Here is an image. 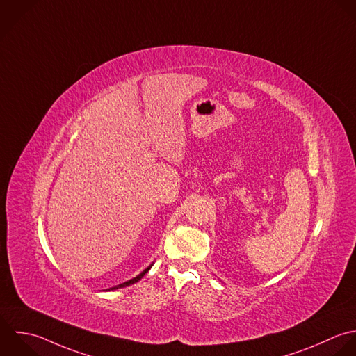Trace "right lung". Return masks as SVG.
<instances>
[{
  "instance_id": "1",
  "label": "right lung",
  "mask_w": 356,
  "mask_h": 356,
  "mask_svg": "<svg viewBox=\"0 0 356 356\" xmlns=\"http://www.w3.org/2000/svg\"><path fill=\"white\" fill-rule=\"evenodd\" d=\"M151 269V266L149 268H147L144 272H141L137 277H134V279H131V280H129V282H126V283H122V284H119V286H116V287H112L111 290H116V289H122V287H127V286H130V284H134V283H137L138 280H141L143 279V276L148 272Z\"/></svg>"
}]
</instances>
